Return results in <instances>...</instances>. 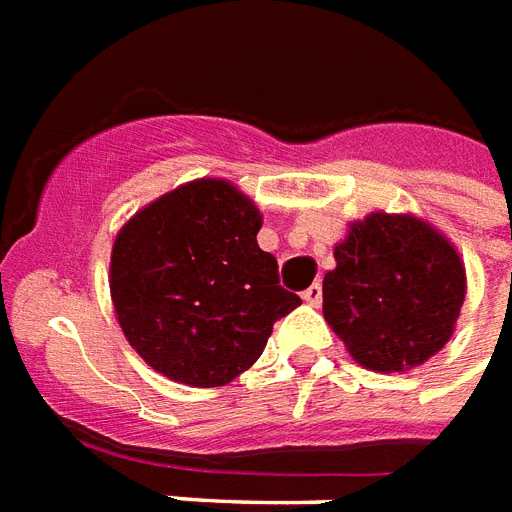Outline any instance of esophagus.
<instances>
[{"instance_id": "esophagus-1", "label": "esophagus", "mask_w": 512, "mask_h": 512, "mask_svg": "<svg viewBox=\"0 0 512 512\" xmlns=\"http://www.w3.org/2000/svg\"><path fill=\"white\" fill-rule=\"evenodd\" d=\"M301 298H304L309 306H320V301H323V287L314 282V285H309L304 293H301Z\"/></svg>"}]
</instances>
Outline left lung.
I'll list each match as a JSON object with an SVG mask.
<instances>
[{
  "label": "left lung",
  "mask_w": 512,
  "mask_h": 512,
  "mask_svg": "<svg viewBox=\"0 0 512 512\" xmlns=\"http://www.w3.org/2000/svg\"><path fill=\"white\" fill-rule=\"evenodd\" d=\"M323 276V314L355 363L410 372L456 331L467 295L458 249L415 214L372 211L350 222Z\"/></svg>",
  "instance_id": "obj_1"
}]
</instances>
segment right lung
<instances>
[{
  "mask_svg": "<svg viewBox=\"0 0 512 512\" xmlns=\"http://www.w3.org/2000/svg\"><path fill=\"white\" fill-rule=\"evenodd\" d=\"M255 200L233 181L195 179L124 222L111 249L121 331L154 372L192 388L233 382L301 304L257 246Z\"/></svg>",
  "mask_w": 512,
  "mask_h": 512,
  "instance_id": "add662e5",
  "label": "right lung"
}]
</instances>
